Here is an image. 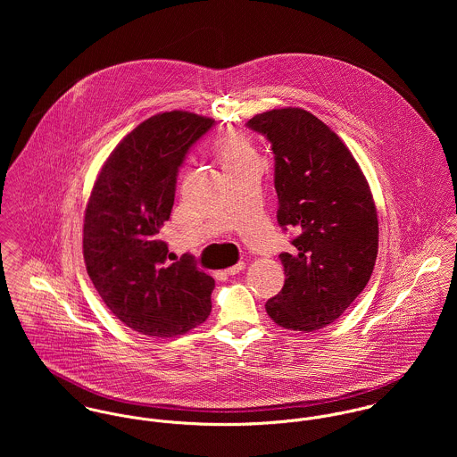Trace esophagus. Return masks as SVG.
<instances>
[{"label": "esophagus", "mask_w": 457, "mask_h": 457, "mask_svg": "<svg viewBox=\"0 0 457 457\" xmlns=\"http://www.w3.org/2000/svg\"><path fill=\"white\" fill-rule=\"evenodd\" d=\"M245 267H246V263H245V262H239V263H236V265L228 267L225 272H227L228 276H234V274H239V272H241Z\"/></svg>", "instance_id": "34e87169"}]
</instances>
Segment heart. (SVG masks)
I'll return each mask as SVG.
<instances>
[{
	"label": "heart",
	"mask_w": 457,
	"mask_h": 457,
	"mask_svg": "<svg viewBox=\"0 0 457 457\" xmlns=\"http://www.w3.org/2000/svg\"><path fill=\"white\" fill-rule=\"evenodd\" d=\"M214 154L220 160L225 174L236 172L250 163H259L252 142L241 131L221 133L214 142Z\"/></svg>",
	"instance_id": "1"
}]
</instances>
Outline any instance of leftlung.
<instances>
[{
	"instance_id": "1",
	"label": "left lung",
	"mask_w": 457,
	"mask_h": 457,
	"mask_svg": "<svg viewBox=\"0 0 457 457\" xmlns=\"http://www.w3.org/2000/svg\"><path fill=\"white\" fill-rule=\"evenodd\" d=\"M274 153L278 223L299 236L279 253L285 285L265 303L285 328L332 324L368 285L378 253V218L368 181L341 138L304 109L257 114L246 123Z\"/></svg>"
}]
</instances>
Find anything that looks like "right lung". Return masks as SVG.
Here are the masks:
<instances>
[{
	"instance_id": "right-lung-1",
	"label": "right lung",
	"mask_w": 457,
	"mask_h": 457,
	"mask_svg": "<svg viewBox=\"0 0 457 457\" xmlns=\"http://www.w3.org/2000/svg\"><path fill=\"white\" fill-rule=\"evenodd\" d=\"M212 125L185 111L145 120L111 153L86 207L87 274L107 308L145 336L185 334L211 313L214 279L190 255L169 262L158 234L170 218L179 167Z\"/></svg>"
}]
</instances>
